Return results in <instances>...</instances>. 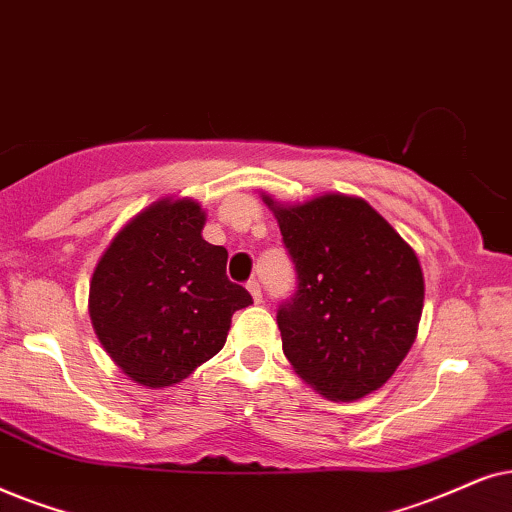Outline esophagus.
Returning <instances> with one entry per match:
<instances>
[{
    "mask_svg": "<svg viewBox=\"0 0 512 512\" xmlns=\"http://www.w3.org/2000/svg\"><path fill=\"white\" fill-rule=\"evenodd\" d=\"M245 288H248V292L252 295V299H255L257 304L262 302V285L255 281V278H252V281H248V285H245Z\"/></svg>",
    "mask_w": 512,
    "mask_h": 512,
    "instance_id": "esophagus-1",
    "label": "esophagus"
}]
</instances>
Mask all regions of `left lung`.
<instances>
[{
    "label": "left lung",
    "mask_w": 512,
    "mask_h": 512,
    "mask_svg": "<svg viewBox=\"0 0 512 512\" xmlns=\"http://www.w3.org/2000/svg\"><path fill=\"white\" fill-rule=\"evenodd\" d=\"M262 199L297 269L295 297L276 316L285 358L323 398H365L393 377L417 339V252L358 196L323 194L295 206Z\"/></svg>",
    "instance_id": "8db88e82"
}]
</instances>
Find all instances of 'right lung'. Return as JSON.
Segmentation results:
<instances>
[{
  "label": "right lung",
  "instance_id": "obj_1",
  "mask_svg": "<svg viewBox=\"0 0 512 512\" xmlns=\"http://www.w3.org/2000/svg\"><path fill=\"white\" fill-rule=\"evenodd\" d=\"M194 199L154 201L95 264L88 313L102 349L140 386L185 381L227 342L250 292L227 278V250L203 241Z\"/></svg>",
  "mask_w": 512,
  "mask_h": 512
}]
</instances>
